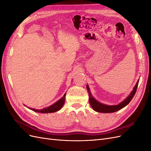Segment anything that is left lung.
<instances>
[{
    "instance_id": "obj_1",
    "label": "left lung",
    "mask_w": 151,
    "mask_h": 151,
    "mask_svg": "<svg viewBox=\"0 0 151 151\" xmlns=\"http://www.w3.org/2000/svg\"><path fill=\"white\" fill-rule=\"evenodd\" d=\"M139 82V79L138 80L137 82V83L133 89V91H132L130 93L129 96H128L124 100V101H123L122 103H119L117 105H106V104H104L101 103L99 101H98L96 99H95L93 98L92 94H91V93L90 92L89 86L87 84L86 88H87V89H88V92L89 93V103L91 104V107L93 108V109L94 111L99 112V113H113V112H116L118 110H120V109L126 106L131 101L132 98H134V95L136 93L137 89Z\"/></svg>"
}]
</instances>
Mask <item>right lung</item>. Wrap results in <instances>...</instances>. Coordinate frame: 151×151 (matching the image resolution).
Segmentation results:
<instances>
[{"label":"right lung","instance_id":"1","mask_svg":"<svg viewBox=\"0 0 151 151\" xmlns=\"http://www.w3.org/2000/svg\"><path fill=\"white\" fill-rule=\"evenodd\" d=\"M65 95H66V93H65L64 95H63V96L59 99L58 101H57L56 103H55L54 104H53L52 105H51V106H50L48 107L42 109H36L31 108H28L34 111L41 113H50L56 112L58 110H60L63 106V104L65 103Z\"/></svg>","mask_w":151,"mask_h":151}]
</instances>
